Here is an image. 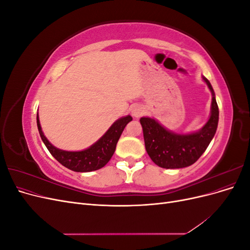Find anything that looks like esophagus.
I'll return each mask as SVG.
<instances>
[{
  "label": "esophagus",
  "instance_id": "34e87169",
  "mask_svg": "<svg viewBox=\"0 0 250 250\" xmlns=\"http://www.w3.org/2000/svg\"><path fill=\"white\" fill-rule=\"evenodd\" d=\"M143 112H144L143 108H141V107H139V106L134 107V108L132 109V115H133L135 118H139V117H141V116L143 115Z\"/></svg>",
  "mask_w": 250,
  "mask_h": 250
}]
</instances>
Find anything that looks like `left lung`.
Here are the masks:
<instances>
[{"label":"left lung","instance_id":"1","mask_svg":"<svg viewBox=\"0 0 250 250\" xmlns=\"http://www.w3.org/2000/svg\"><path fill=\"white\" fill-rule=\"evenodd\" d=\"M207 82L211 95V111L208 123L198 132L176 134L164 128L154 119L141 118L144 141L148 155L158 167L179 169L193 165L206 151L217 130L219 108L215 99L214 89Z\"/></svg>","mask_w":250,"mask_h":250}]
</instances>
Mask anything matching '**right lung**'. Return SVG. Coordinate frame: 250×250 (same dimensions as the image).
<instances>
[{"instance_id": "add662e5", "label": "right lung", "mask_w": 250, "mask_h": 250, "mask_svg": "<svg viewBox=\"0 0 250 250\" xmlns=\"http://www.w3.org/2000/svg\"><path fill=\"white\" fill-rule=\"evenodd\" d=\"M132 118L127 116L116 121L103 137L95 143L93 146L82 151H64L54 147L44 137L40 124L39 113L36 117L37 128L44 145L50 153L55 157L65 168L75 172H90L99 170L106 165L115 153L117 143L122 134L125 126L130 122Z\"/></svg>"}]
</instances>
